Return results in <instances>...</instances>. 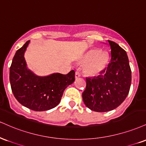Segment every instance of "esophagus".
<instances>
[{"instance_id": "obj_1", "label": "esophagus", "mask_w": 146, "mask_h": 146, "mask_svg": "<svg viewBox=\"0 0 146 146\" xmlns=\"http://www.w3.org/2000/svg\"><path fill=\"white\" fill-rule=\"evenodd\" d=\"M80 76V74L79 72H78V71H76V72H75V78H79Z\"/></svg>"}]
</instances>
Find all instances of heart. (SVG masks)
I'll use <instances>...</instances> for the list:
<instances>
[{
	"label": "heart",
	"instance_id": "obj_1",
	"mask_svg": "<svg viewBox=\"0 0 146 146\" xmlns=\"http://www.w3.org/2000/svg\"><path fill=\"white\" fill-rule=\"evenodd\" d=\"M110 61L107 52H101L100 49L92 48L88 50L80 59V63L85 64L84 72L90 76H97L102 74Z\"/></svg>",
	"mask_w": 146,
	"mask_h": 146
}]
</instances>
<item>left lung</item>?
Returning <instances> with one entry per match:
<instances>
[{
  "mask_svg": "<svg viewBox=\"0 0 146 146\" xmlns=\"http://www.w3.org/2000/svg\"><path fill=\"white\" fill-rule=\"evenodd\" d=\"M111 63L97 77L86 78L83 100L87 108L96 112H107L119 107L127 97L131 84L129 61L124 49L108 40Z\"/></svg>",
  "mask_w": 146,
  "mask_h": 146,
  "instance_id": "1",
  "label": "left lung"
}]
</instances>
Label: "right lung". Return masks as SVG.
I'll return each instance as SVG.
<instances>
[{"instance_id":"obj_1","label":"right lung","mask_w":146,"mask_h":146,"mask_svg":"<svg viewBox=\"0 0 146 146\" xmlns=\"http://www.w3.org/2000/svg\"><path fill=\"white\" fill-rule=\"evenodd\" d=\"M30 40L18 49L9 70L12 92L22 105L35 111L53 109L59 104L63 92L75 80V72L68 74L53 73L45 76L36 75L27 67L25 53Z\"/></svg>"}]
</instances>
